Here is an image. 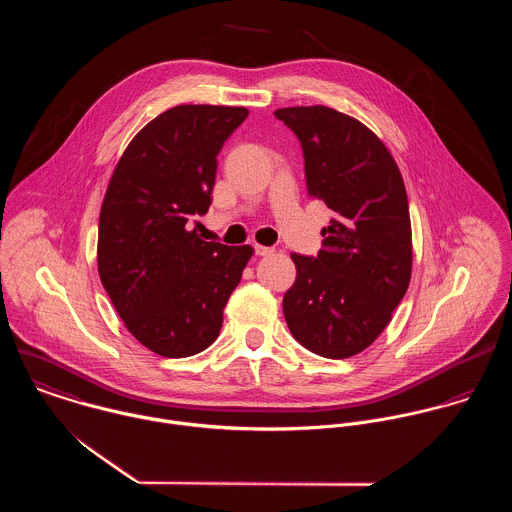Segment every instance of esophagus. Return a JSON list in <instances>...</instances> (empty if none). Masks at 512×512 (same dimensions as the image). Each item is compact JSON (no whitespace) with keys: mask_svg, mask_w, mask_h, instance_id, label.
<instances>
[{"mask_svg":"<svg viewBox=\"0 0 512 512\" xmlns=\"http://www.w3.org/2000/svg\"><path fill=\"white\" fill-rule=\"evenodd\" d=\"M254 250H256V256H270L274 254L276 250L270 248V246H262V244H254Z\"/></svg>","mask_w":512,"mask_h":512,"instance_id":"34e87169","label":"esophagus"}]
</instances>
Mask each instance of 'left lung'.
Returning <instances> with one entry per match:
<instances>
[{
    "label": "left lung",
    "instance_id": "left-lung-1",
    "mask_svg": "<svg viewBox=\"0 0 512 512\" xmlns=\"http://www.w3.org/2000/svg\"><path fill=\"white\" fill-rule=\"evenodd\" d=\"M299 138L307 191L333 219L317 258L293 254L284 295L293 337L325 359L370 347L392 319L412 278V224L402 173L382 140L329 106L274 112Z\"/></svg>",
    "mask_w": 512,
    "mask_h": 512
}]
</instances>
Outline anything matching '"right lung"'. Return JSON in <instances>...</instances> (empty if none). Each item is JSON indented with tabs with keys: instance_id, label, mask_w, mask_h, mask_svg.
I'll return each instance as SVG.
<instances>
[{
	"instance_id": "1",
	"label": "right lung",
	"mask_w": 512,
	"mask_h": 512,
	"mask_svg": "<svg viewBox=\"0 0 512 512\" xmlns=\"http://www.w3.org/2000/svg\"><path fill=\"white\" fill-rule=\"evenodd\" d=\"M244 106L181 104L134 136L98 220V274L126 329L151 353L183 359L219 337L224 305L254 248L205 242L217 155Z\"/></svg>"
}]
</instances>
